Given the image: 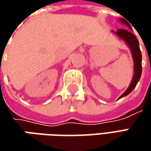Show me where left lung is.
I'll return each mask as SVG.
<instances>
[{
    "label": "left lung",
    "mask_w": 151,
    "mask_h": 151,
    "mask_svg": "<svg viewBox=\"0 0 151 151\" xmlns=\"http://www.w3.org/2000/svg\"><path fill=\"white\" fill-rule=\"evenodd\" d=\"M120 22L122 23L125 24L126 26L129 27V28H130L132 30V27L129 24V22L127 21L124 19V18H120ZM118 37L123 39L127 45L129 47L132 54V57L134 60V74L133 79L131 81V83L129 86L128 87V89L125 91L124 92L119 96V99L124 97V96H127L132 91L134 90L136 86L138 81H139L140 76H141V73H142V55H141V51L139 50V44L137 38L129 30L127 29H123V28H119L117 30V32L113 31Z\"/></svg>",
    "instance_id": "8db88e82"
}]
</instances>
